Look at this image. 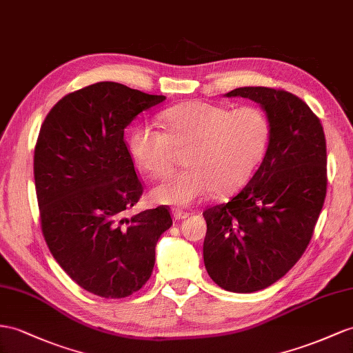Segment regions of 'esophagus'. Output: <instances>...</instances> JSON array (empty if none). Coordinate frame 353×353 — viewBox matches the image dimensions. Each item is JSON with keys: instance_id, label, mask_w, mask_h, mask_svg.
<instances>
[{"instance_id": "34e87169", "label": "esophagus", "mask_w": 353, "mask_h": 353, "mask_svg": "<svg viewBox=\"0 0 353 353\" xmlns=\"http://www.w3.org/2000/svg\"><path fill=\"white\" fill-rule=\"evenodd\" d=\"M173 218H174V221H183V219L189 218V213H186V212H183V210L174 209V210H173Z\"/></svg>"}]
</instances>
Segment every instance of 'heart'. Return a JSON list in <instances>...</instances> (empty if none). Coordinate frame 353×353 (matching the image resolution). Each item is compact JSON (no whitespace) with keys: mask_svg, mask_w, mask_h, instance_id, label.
I'll list each match as a JSON object with an SVG mask.
<instances>
[{"mask_svg":"<svg viewBox=\"0 0 353 353\" xmlns=\"http://www.w3.org/2000/svg\"><path fill=\"white\" fill-rule=\"evenodd\" d=\"M158 119L164 132L140 125L130 135V155L144 174L165 177L185 152L188 170L152 189L150 198L162 205L186 207L213 191L236 194L254 176L264 158L271 123L263 108L186 101L167 108Z\"/></svg>","mask_w":353,"mask_h":353,"instance_id":"obj_1","label":"heart"}]
</instances>
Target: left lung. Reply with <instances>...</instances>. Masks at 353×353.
<instances>
[{
	"mask_svg": "<svg viewBox=\"0 0 353 353\" xmlns=\"http://www.w3.org/2000/svg\"><path fill=\"white\" fill-rule=\"evenodd\" d=\"M271 123L256 173L227 204L207 209L204 265L225 291L250 294L273 285L301 258L327 195V143L319 117L286 90L245 86Z\"/></svg>",
	"mask_w": 353,
	"mask_h": 353,
	"instance_id": "8db88e82",
	"label": "left lung"
}]
</instances>
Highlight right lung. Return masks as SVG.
<instances>
[{"label":"right lung","mask_w":353,"mask_h":353,"mask_svg":"<svg viewBox=\"0 0 353 353\" xmlns=\"http://www.w3.org/2000/svg\"><path fill=\"white\" fill-rule=\"evenodd\" d=\"M164 99L98 82L59 99L41 125L34 180L43 236L62 270L98 296L139 291L173 225L164 205L125 216L143 194L125 128Z\"/></svg>","instance_id":"add662e5"}]
</instances>
